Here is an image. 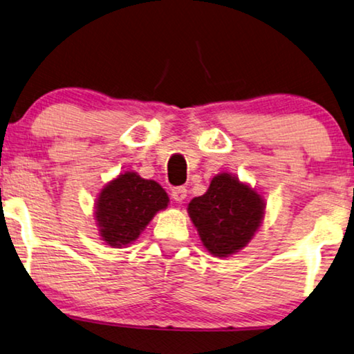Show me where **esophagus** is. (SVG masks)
<instances>
[{
	"label": "esophagus",
	"instance_id": "esophagus-1",
	"mask_svg": "<svg viewBox=\"0 0 354 354\" xmlns=\"http://www.w3.org/2000/svg\"><path fill=\"white\" fill-rule=\"evenodd\" d=\"M187 188L185 187H177V188H174L172 189V199L174 201H177V203H182L183 199L187 198Z\"/></svg>",
	"mask_w": 354,
	"mask_h": 354
}]
</instances>
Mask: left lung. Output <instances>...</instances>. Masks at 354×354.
Wrapping results in <instances>:
<instances>
[{
    "label": "left lung",
    "mask_w": 354,
    "mask_h": 354,
    "mask_svg": "<svg viewBox=\"0 0 354 354\" xmlns=\"http://www.w3.org/2000/svg\"><path fill=\"white\" fill-rule=\"evenodd\" d=\"M188 214L204 248L215 257H228L252 239L263 220L265 201L254 188L223 172L203 196L189 201Z\"/></svg>",
    "instance_id": "left-lung-1"
}]
</instances>
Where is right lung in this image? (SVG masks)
<instances>
[{
    "label": "right lung",
    "mask_w": 354,
    "mask_h": 354,
    "mask_svg": "<svg viewBox=\"0 0 354 354\" xmlns=\"http://www.w3.org/2000/svg\"><path fill=\"white\" fill-rule=\"evenodd\" d=\"M167 203L169 196L160 183L136 172L121 174L104 187L97 199L95 220L102 239L111 248H126Z\"/></svg>",
    "instance_id": "right-lung-1"
}]
</instances>
